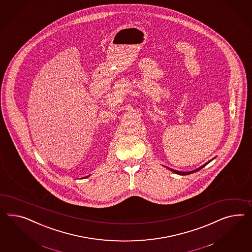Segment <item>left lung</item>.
Instances as JSON below:
<instances>
[{"label":"left lung","mask_w":252,"mask_h":252,"mask_svg":"<svg viewBox=\"0 0 252 252\" xmlns=\"http://www.w3.org/2000/svg\"><path fill=\"white\" fill-rule=\"evenodd\" d=\"M211 160H213V159H211ZM211 160H209L208 162H206V163L204 164L203 166H201V167H199L198 169H196V170H191V171H178V170H173V169H170V168H168L169 170H170V171H172V172H174V173H176V174H179V175H188V174H190V173H193V172H196V171H198V170H201V169H203L204 168V166H206L207 164L209 163Z\"/></svg>","instance_id":"8db88e82"}]
</instances>
